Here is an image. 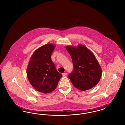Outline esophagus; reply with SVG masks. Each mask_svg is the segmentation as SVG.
I'll use <instances>...</instances> for the list:
<instances>
[{"instance_id": "esophagus-1", "label": "esophagus", "mask_w": 125, "mask_h": 125, "mask_svg": "<svg viewBox=\"0 0 125 125\" xmlns=\"http://www.w3.org/2000/svg\"><path fill=\"white\" fill-rule=\"evenodd\" d=\"M66 74H67V73H62V75H63V76H66Z\"/></svg>"}]
</instances>
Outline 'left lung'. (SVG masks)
<instances>
[{
    "mask_svg": "<svg viewBox=\"0 0 125 125\" xmlns=\"http://www.w3.org/2000/svg\"><path fill=\"white\" fill-rule=\"evenodd\" d=\"M66 48L73 64V71L68 77L73 86L81 91L95 86L101 78L102 71L94 53L82 44L67 46Z\"/></svg>",
    "mask_w": 125,
    "mask_h": 125,
    "instance_id": "obj_1",
    "label": "left lung"
}]
</instances>
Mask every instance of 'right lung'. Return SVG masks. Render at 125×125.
<instances>
[{
	"mask_svg": "<svg viewBox=\"0 0 125 125\" xmlns=\"http://www.w3.org/2000/svg\"><path fill=\"white\" fill-rule=\"evenodd\" d=\"M55 47L48 43L38 49L32 54L26 69L31 85L36 91L43 94L53 91L62 76L57 70L51 58Z\"/></svg>",
	"mask_w": 125,
	"mask_h": 125,
	"instance_id": "obj_1",
	"label": "right lung"
}]
</instances>
